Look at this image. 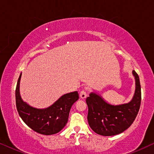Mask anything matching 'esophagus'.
<instances>
[{
    "label": "esophagus",
    "instance_id": "1",
    "mask_svg": "<svg viewBox=\"0 0 154 154\" xmlns=\"http://www.w3.org/2000/svg\"><path fill=\"white\" fill-rule=\"evenodd\" d=\"M86 97H87V93H86L85 90H81V92H80V97L84 100V99L86 98Z\"/></svg>",
    "mask_w": 154,
    "mask_h": 154
}]
</instances>
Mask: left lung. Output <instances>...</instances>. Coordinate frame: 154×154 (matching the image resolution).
<instances>
[{
	"label": "left lung",
	"instance_id": "left-lung-1",
	"mask_svg": "<svg viewBox=\"0 0 154 154\" xmlns=\"http://www.w3.org/2000/svg\"><path fill=\"white\" fill-rule=\"evenodd\" d=\"M132 74L135 80V91L130 102L111 104L95 92H91L86 99L88 123L97 134L103 136L116 135L127 130L134 122L140 107L141 86L137 73L132 71Z\"/></svg>",
	"mask_w": 154,
	"mask_h": 154
}]
</instances>
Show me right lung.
I'll list each match as a JSON object with an SVG mask.
<instances>
[{
	"label": "right lung",
	"mask_w": 154,
	"mask_h": 154,
	"mask_svg": "<svg viewBox=\"0 0 154 154\" xmlns=\"http://www.w3.org/2000/svg\"><path fill=\"white\" fill-rule=\"evenodd\" d=\"M19 78L15 90L16 106L23 121L35 132L51 135L61 131L68 121L72 105L79 100L77 91L65 94L48 108L37 109L29 105L21 97Z\"/></svg>",
	"instance_id": "1"
}]
</instances>
